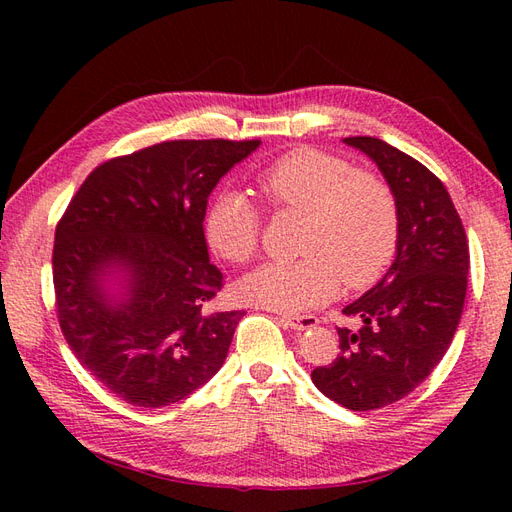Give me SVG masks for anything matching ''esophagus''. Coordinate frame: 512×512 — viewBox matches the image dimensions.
<instances>
[{
  "mask_svg": "<svg viewBox=\"0 0 512 512\" xmlns=\"http://www.w3.org/2000/svg\"><path fill=\"white\" fill-rule=\"evenodd\" d=\"M279 321L284 323L286 328H290V330H297V332L317 328V323H319V319H317V317H312V314H303V317H295V314H281Z\"/></svg>",
  "mask_w": 512,
  "mask_h": 512,
  "instance_id": "obj_1",
  "label": "esophagus"
}]
</instances>
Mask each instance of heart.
<instances>
[{
	"label": "heart",
	"mask_w": 512,
	"mask_h": 512,
	"mask_svg": "<svg viewBox=\"0 0 512 512\" xmlns=\"http://www.w3.org/2000/svg\"><path fill=\"white\" fill-rule=\"evenodd\" d=\"M277 209L303 215L295 262H270L237 284L253 306L301 312L330 301L339 281L358 290L385 273L398 246V204L385 180L317 149L277 158L257 180ZM206 242L226 262L244 264L259 244V211L244 193L222 191L204 220Z\"/></svg>",
	"instance_id": "heart-1"
}]
</instances>
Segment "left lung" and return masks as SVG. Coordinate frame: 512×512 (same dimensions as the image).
I'll list each match as a JSON object with an SVG mask.
<instances>
[{
	"mask_svg": "<svg viewBox=\"0 0 512 512\" xmlns=\"http://www.w3.org/2000/svg\"><path fill=\"white\" fill-rule=\"evenodd\" d=\"M376 162L398 204V246L374 288L343 308L361 328H336L339 356L312 383L352 411L405 398L447 354L466 299L469 244L449 191L418 160L372 136L343 138Z\"/></svg>",
	"mask_w": 512,
	"mask_h": 512,
	"instance_id": "1",
	"label": "left lung"
}]
</instances>
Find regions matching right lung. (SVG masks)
I'll return each mask as SVG.
<instances>
[{
	"label": "right lung",
	"instance_id": "right-lung-1",
	"mask_svg": "<svg viewBox=\"0 0 512 512\" xmlns=\"http://www.w3.org/2000/svg\"><path fill=\"white\" fill-rule=\"evenodd\" d=\"M259 140H169L96 167L54 233L61 332L79 363L136 407H165L220 372L244 312L204 239L217 182Z\"/></svg>",
	"mask_w": 512,
	"mask_h": 512
}]
</instances>
